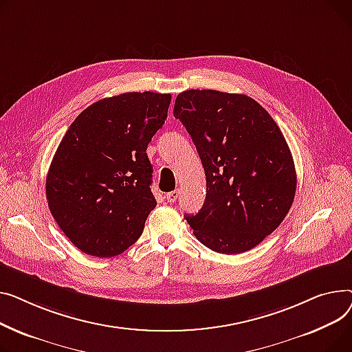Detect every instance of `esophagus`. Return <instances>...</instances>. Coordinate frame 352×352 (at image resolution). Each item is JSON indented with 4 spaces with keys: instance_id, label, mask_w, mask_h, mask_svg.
<instances>
[{
    "instance_id": "1",
    "label": "esophagus",
    "mask_w": 352,
    "mask_h": 352,
    "mask_svg": "<svg viewBox=\"0 0 352 352\" xmlns=\"http://www.w3.org/2000/svg\"><path fill=\"white\" fill-rule=\"evenodd\" d=\"M179 195H180V192L176 189V190H173V192L168 193V195H166V199H168V201H169V203H175V201L177 200Z\"/></svg>"
}]
</instances>
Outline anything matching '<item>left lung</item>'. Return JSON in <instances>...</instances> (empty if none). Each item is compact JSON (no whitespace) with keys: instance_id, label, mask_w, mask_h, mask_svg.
<instances>
[{"instance_id":"1","label":"left lung","mask_w":352,"mask_h":352,"mask_svg":"<svg viewBox=\"0 0 352 352\" xmlns=\"http://www.w3.org/2000/svg\"><path fill=\"white\" fill-rule=\"evenodd\" d=\"M173 115L192 136L206 173V200L184 214L196 239L221 254L252 250L290 210L297 175L290 148L260 103L243 94L190 89Z\"/></svg>"}]
</instances>
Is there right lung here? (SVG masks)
<instances>
[{
	"mask_svg": "<svg viewBox=\"0 0 352 352\" xmlns=\"http://www.w3.org/2000/svg\"><path fill=\"white\" fill-rule=\"evenodd\" d=\"M170 94L100 99L72 122L47 176L50 210L80 252L113 257L140 237L156 208L146 149L168 118Z\"/></svg>",
	"mask_w": 352,
	"mask_h": 352,
	"instance_id": "right-lung-1",
	"label": "right lung"
}]
</instances>
